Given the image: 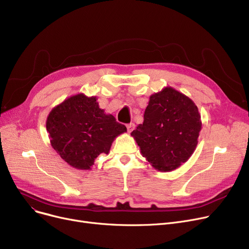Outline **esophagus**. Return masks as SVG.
Here are the masks:
<instances>
[{
    "instance_id": "34e87169",
    "label": "esophagus",
    "mask_w": 249,
    "mask_h": 249,
    "mask_svg": "<svg viewBox=\"0 0 249 249\" xmlns=\"http://www.w3.org/2000/svg\"><path fill=\"white\" fill-rule=\"evenodd\" d=\"M126 127H127V131L130 133V132H132V131H133V129H134V124H133V123H130V124H128Z\"/></svg>"
}]
</instances>
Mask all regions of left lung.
Returning a JSON list of instances; mask_svg holds the SVG:
<instances>
[{
	"label": "left lung",
	"instance_id": "obj_1",
	"mask_svg": "<svg viewBox=\"0 0 249 249\" xmlns=\"http://www.w3.org/2000/svg\"><path fill=\"white\" fill-rule=\"evenodd\" d=\"M201 129L196 104L174 88L165 87L149 97L144 120L131 136L149 164L158 171L171 172L191 158Z\"/></svg>",
	"mask_w": 249,
	"mask_h": 249
}]
</instances>
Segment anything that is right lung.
Instances as JSON below:
<instances>
[{
  "label": "right lung",
  "mask_w": 249,
  "mask_h": 249,
  "mask_svg": "<svg viewBox=\"0 0 249 249\" xmlns=\"http://www.w3.org/2000/svg\"><path fill=\"white\" fill-rule=\"evenodd\" d=\"M97 97L76 94L50 111L46 130L51 146L71 166L89 171L114 139L127 132L124 125L99 107Z\"/></svg>",
  "instance_id": "right-lung-1"
}]
</instances>
